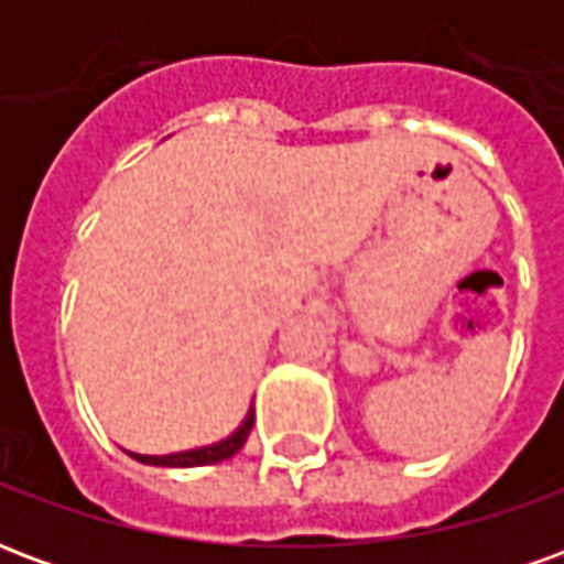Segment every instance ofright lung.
<instances>
[{"label": "right lung", "mask_w": 564, "mask_h": 564, "mask_svg": "<svg viewBox=\"0 0 564 564\" xmlns=\"http://www.w3.org/2000/svg\"><path fill=\"white\" fill-rule=\"evenodd\" d=\"M253 408L247 411L245 423L235 429L232 435L223 437L217 444H210V447H198V449H184V453H172V456H141V453H129L132 459L144 462V465H162V468H196V465H214V462H223L235 456L238 449L245 447L247 435H250V429H253Z\"/></svg>", "instance_id": "add662e5"}]
</instances>
